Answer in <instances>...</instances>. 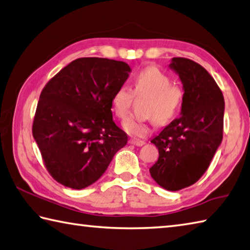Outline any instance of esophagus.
Here are the masks:
<instances>
[{"label":"esophagus","mask_w":250,"mask_h":250,"mask_svg":"<svg viewBox=\"0 0 250 250\" xmlns=\"http://www.w3.org/2000/svg\"><path fill=\"white\" fill-rule=\"evenodd\" d=\"M129 144H130V145H134V146H137V147H141V146H144L146 143H145L144 140L130 139V140H129Z\"/></svg>","instance_id":"1"}]
</instances>
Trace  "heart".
Masks as SVG:
<instances>
[{
	"label": "heart",
	"mask_w": 250,
	"mask_h": 250,
	"mask_svg": "<svg viewBox=\"0 0 250 250\" xmlns=\"http://www.w3.org/2000/svg\"><path fill=\"white\" fill-rule=\"evenodd\" d=\"M135 98H148L145 114L148 122L157 126H166L177 116L184 99V89L172 83L171 77L155 66H148L136 75L131 89L117 88L112 97V111L120 120L129 114ZM124 129L134 137H145L149 133L146 121L130 117L124 123Z\"/></svg>",
	"instance_id": "1"
}]
</instances>
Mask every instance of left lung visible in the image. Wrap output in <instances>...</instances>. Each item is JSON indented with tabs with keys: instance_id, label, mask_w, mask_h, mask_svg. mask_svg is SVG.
Returning <instances> with one entry per match:
<instances>
[{
	"instance_id": "1",
	"label": "left lung",
	"mask_w": 250,
	"mask_h": 250,
	"mask_svg": "<svg viewBox=\"0 0 250 250\" xmlns=\"http://www.w3.org/2000/svg\"><path fill=\"white\" fill-rule=\"evenodd\" d=\"M169 66L184 86L182 112L151 140L159 159L149 171L160 186L176 191L198 182L208 169L223 138L224 98L200 64L173 58Z\"/></svg>"
}]
</instances>
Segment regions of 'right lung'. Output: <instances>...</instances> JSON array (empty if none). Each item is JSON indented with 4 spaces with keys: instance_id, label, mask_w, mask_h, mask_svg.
I'll return each mask as SVG.
<instances>
[{
    "instance_id": "obj_1",
    "label": "right lung",
    "mask_w": 250,
    "mask_h": 250,
    "mask_svg": "<svg viewBox=\"0 0 250 250\" xmlns=\"http://www.w3.org/2000/svg\"><path fill=\"white\" fill-rule=\"evenodd\" d=\"M128 73L122 61L81 58L42 89L32 135L46 171L58 183L73 189L90 186L127 144L111 109L112 97Z\"/></svg>"
}]
</instances>
